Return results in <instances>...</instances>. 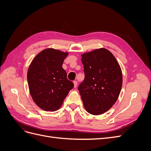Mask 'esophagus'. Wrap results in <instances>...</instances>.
<instances>
[{"mask_svg":"<svg viewBox=\"0 0 151 151\" xmlns=\"http://www.w3.org/2000/svg\"><path fill=\"white\" fill-rule=\"evenodd\" d=\"M73 83H74V87L76 88V87L77 86V82L76 81H74V82H73Z\"/></svg>","mask_w":151,"mask_h":151,"instance_id":"obj_1","label":"esophagus"}]
</instances>
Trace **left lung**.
Returning a JSON list of instances; mask_svg holds the SVG:
<instances>
[{"instance_id":"1","label":"left lung","mask_w":151,"mask_h":151,"mask_svg":"<svg viewBox=\"0 0 151 151\" xmlns=\"http://www.w3.org/2000/svg\"><path fill=\"white\" fill-rule=\"evenodd\" d=\"M85 79L78 88L86 110L99 115L109 110L119 97L121 67L108 50L101 48L81 55Z\"/></svg>"}]
</instances>
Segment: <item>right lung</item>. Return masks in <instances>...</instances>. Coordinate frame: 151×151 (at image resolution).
I'll use <instances>...</instances> for the list:
<instances>
[{
  "label": "right lung",
  "mask_w": 151,
  "mask_h": 151,
  "mask_svg": "<svg viewBox=\"0 0 151 151\" xmlns=\"http://www.w3.org/2000/svg\"><path fill=\"white\" fill-rule=\"evenodd\" d=\"M68 52L52 48L38 53L31 61L27 73L29 93L33 101L44 111L60 108L74 87L62 68Z\"/></svg>",
  "instance_id": "add662e5"
}]
</instances>
